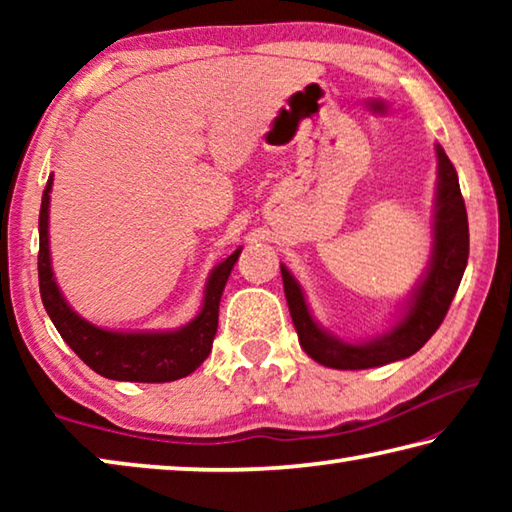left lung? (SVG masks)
Masks as SVG:
<instances>
[{"label": "left lung", "instance_id": "left-lung-1", "mask_svg": "<svg viewBox=\"0 0 512 512\" xmlns=\"http://www.w3.org/2000/svg\"><path fill=\"white\" fill-rule=\"evenodd\" d=\"M438 183L433 201V248L427 271L418 287L406 300L404 311L388 332L372 336L368 341H343L316 323L296 277L280 264L284 296L296 325L298 341L311 359L336 370H366L386 366L418 352L433 332L443 323L449 305L456 296L458 284L470 255V230L467 212L458 187L454 164L449 162L443 146L436 144Z\"/></svg>", "mask_w": 512, "mask_h": 512}]
</instances>
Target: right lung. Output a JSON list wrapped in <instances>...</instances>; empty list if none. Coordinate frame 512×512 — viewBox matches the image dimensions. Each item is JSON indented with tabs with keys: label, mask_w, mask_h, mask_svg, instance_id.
<instances>
[{
	"label": "right lung",
	"mask_w": 512,
	"mask_h": 512,
	"mask_svg": "<svg viewBox=\"0 0 512 512\" xmlns=\"http://www.w3.org/2000/svg\"><path fill=\"white\" fill-rule=\"evenodd\" d=\"M54 176H49L40 205V253L38 280L40 296L51 323L56 325L63 341L79 354L81 361L99 372L101 377L117 381H142L162 384L192 375L212 350V341L219 327V302L223 296L232 266L237 264L241 248L212 268L205 284L203 307L194 320L169 332H115L85 320L67 305L60 293L49 253V194Z\"/></svg>",
	"instance_id": "obj_1"
}]
</instances>
